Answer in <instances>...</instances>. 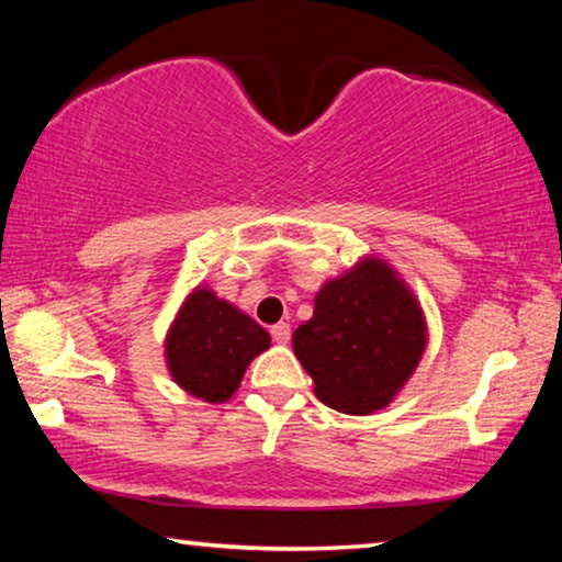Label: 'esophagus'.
<instances>
[{
	"instance_id": "esophagus-1",
	"label": "esophagus",
	"mask_w": 562,
	"mask_h": 562,
	"mask_svg": "<svg viewBox=\"0 0 562 562\" xmlns=\"http://www.w3.org/2000/svg\"><path fill=\"white\" fill-rule=\"evenodd\" d=\"M270 335H272L274 341H278V345H288L292 329H290L288 322H278V325H274V327L270 329Z\"/></svg>"
}]
</instances>
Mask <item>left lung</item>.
Masks as SVG:
<instances>
[{"label": "left lung", "instance_id": "1", "mask_svg": "<svg viewBox=\"0 0 562 562\" xmlns=\"http://www.w3.org/2000/svg\"><path fill=\"white\" fill-rule=\"evenodd\" d=\"M426 317L386 260L361 258L322 284L315 315L292 335L322 404L367 416L394 402L426 349Z\"/></svg>", "mask_w": 562, "mask_h": 562}]
</instances>
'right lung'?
Listing matches in <instances>:
<instances>
[{"mask_svg":"<svg viewBox=\"0 0 562 562\" xmlns=\"http://www.w3.org/2000/svg\"><path fill=\"white\" fill-rule=\"evenodd\" d=\"M268 347L270 335L258 322L198 284L166 335V367L190 396L223 404L237 392L250 361Z\"/></svg>","mask_w":562,"mask_h":562,"instance_id":"1","label":"right lung"}]
</instances>
